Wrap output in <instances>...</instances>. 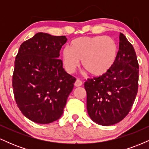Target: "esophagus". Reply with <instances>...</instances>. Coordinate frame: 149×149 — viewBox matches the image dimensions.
Masks as SVG:
<instances>
[{
	"mask_svg": "<svg viewBox=\"0 0 149 149\" xmlns=\"http://www.w3.org/2000/svg\"><path fill=\"white\" fill-rule=\"evenodd\" d=\"M74 85H75V86H76V87H80V86H81L82 85H83V82H82L80 79L77 78L76 82H75Z\"/></svg>",
	"mask_w": 149,
	"mask_h": 149,
	"instance_id": "esophagus-1",
	"label": "esophagus"
}]
</instances>
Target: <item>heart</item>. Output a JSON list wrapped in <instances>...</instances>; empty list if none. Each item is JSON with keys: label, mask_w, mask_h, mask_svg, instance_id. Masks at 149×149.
<instances>
[{"label": "heart", "mask_w": 149, "mask_h": 149, "mask_svg": "<svg viewBox=\"0 0 149 149\" xmlns=\"http://www.w3.org/2000/svg\"><path fill=\"white\" fill-rule=\"evenodd\" d=\"M117 54V44L111 37L82 36L63 49V64L68 73H73L81 60L83 67L92 76H101L111 69Z\"/></svg>", "instance_id": "heart-1"}]
</instances>
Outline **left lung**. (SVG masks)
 Segmentation results:
<instances>
[{"mask_svg": "<svg viewBox=\"0 0 149 149\" xmlns=\"http://www.w3.org/2000/svg\"><path fill=\"white\" fill-rule=\"evenodd\" d=\"M115 63L107 73L85 81L87 109L96 123H118L127 115L138 91L139 64L132 44L123 33Z\"/></svg>", "mask_w": 149, "mask_h": 149, "instance_id": "left-lung-1", "label": "left lung"}]
</instances>
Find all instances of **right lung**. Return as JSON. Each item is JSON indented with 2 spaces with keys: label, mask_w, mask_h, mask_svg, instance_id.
<instances>
[{
  "label": "right lung",
  "mask_w": 149,
  "mask_h": 149,
  "mask_svg": "<svg viewBox=\"0 0 149 149\" xmlns=\"http://www.w3.org/2000/svg\"><path fill=\"white\" fill-rule=\"evenodd\" d=\"M64 36L38 33L22 43L15 61L13 92L23 115L48 124L62 116L76 78L63 69L59 52Z\"/></svg>",
  "instance_id": "right-lung-1"
}]
</instances>
